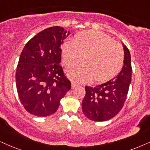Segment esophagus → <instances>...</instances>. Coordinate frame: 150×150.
Masks as SVG:
<instances>
[{
  "label": "esophagus",
  "mask_w": 150,
  "mask_h": 150,
  "mask_svg": "<svg viewBox=\"0 0 150 150\" xmlns=\"http://www.w3.org/2000/svg\"><path fill=\"white\" fill-rule=\"evenodd\" d=\"M77 86V84H76V83L74 82V81H72L71 82V88H74L75 86Z\"/></svg>",
  "instance_id": "obj_1"
}]
</instances>
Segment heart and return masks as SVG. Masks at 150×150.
Listing matches in <instances>:
<instances>
[{
    "label": "heart",
    "instance_id": "1",
    "mask_svg": "<svg viewBox=\"0 0 150 150\" xmlns=\"http://www.w3.org/2000/svg\"><path fill=\"white\" fill-rule=\"evenodd\" d=\"M62 61L64 66L71 69L82 59L84 66L73 69L69 76L83 82L91 80L105 82L113 78L122 69L124 50L109 36L96 30H86L75 35L73 42L63 43Z\"/></svg>",
    "mask_w": 150,
    "mask_h": 150
}]
</instances>
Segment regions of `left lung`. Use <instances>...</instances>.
Masks as SVG:
<instances>
[{
  "label": "left lung",
  "instance_id": "8db88e82",
  "mask_svg": "<svg viewBox=\"0 0 150 150\" xmlns=\"http://www.w3.org/2000/svg\"><path fill=\"white\" fill-rule=\"evenodd\" d=\"M123 45V44H122ZM124 48V65L114 78L95 87L85 86L86 95L81 103L84 114L89 120L106 121L122 109L132 80L131 55L127 47Z\"/></svg>",
  "mask_w": 150,
  "mask_h": 150
}]
</instances>
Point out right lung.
Masks as SVG:
<instances>
[{
    "instance_id": "1",
    "label": "right lung",
    "mask_w": 150,
    "mask_h": 150,
    "mask_svg": "<svg viewBox=\"0 0 150 150\" xmlns=\"http://www.w3.org/2000/svg\"><path fill=\"white\" fill-rule=\"evenodd\" d=\"M69 32L59 26L46 28L32 38L21 54L16 72L20 101L30 113L48 116L71 88L60 64L61 45Z\"/></svg>"
}]
</instances>
